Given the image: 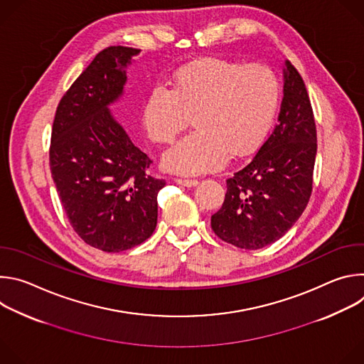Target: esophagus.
<instances>
[{
	"instance_id": "esophagus-1",
	"label": "esophagus",
	"mask_w": 364,
	"mask_h": 364,
	"mask_svg": "<svg viewBox=\"0 0 364 364\" xmlns=\"http://www.w3.org/2000/svg\"><path fill=\"white\" fill-rule=\"evenodd\" d=\"M176 183L184 187H194L198 184L197 180H190V178H176Z\"/></svg>"
}]
</instances>
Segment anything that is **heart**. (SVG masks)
<instances>
[{
	"instance_id": "1",
	"label": "heart",
	"mask_w": 364,
	"mask_h": 364,
	"mask_svg": "<svg viewBox=\"0 0 364 364\" xmlns=\"http://www.w3.org/2000/svg\"><path fill=\"white\" fill-rule=\"evenodd\" d=\"M281 80L267 65H243L205 58L181 66L173 89L159 85L146 97L144 125L149 138L167 144L190 124L196 131L164 157L181 174L213 171L228 154L245 155L268 135L281 102Z\"/></svg>"
}]
</instances>
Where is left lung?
<instances>
[{
	"mask_svg": "<svg viewBox=\"0 0 364 364\" xmlns=\"http://www.w3.org/2000/svg\"><path fill=\"white\" fill-rule=\"evenodd\" d=\"M317 129L305 83L287 60L278 124L243 168L226 180L213 232L240 249H261L299 219L313 191Z\"/></svg>",
	"mask_w": 364,
	"mask_h": 364,
	"instance_id": "1",
	"label": "left lung"
}]
</instances>
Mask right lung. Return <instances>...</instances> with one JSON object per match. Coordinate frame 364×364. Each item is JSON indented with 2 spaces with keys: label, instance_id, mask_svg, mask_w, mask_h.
Listing matches in <instances>:
<instances>
[{
  "label": "right lung",
  "instance_id": "1",
  "mask_svg": "<svg viewBox=\"0 0 364 364\" xmlns=\"http://www.w3.org/2000/svg\"><path fill=\"white\" fill-rule=\"evenodd\" d=\"M138 53L124 46L99 51L60 99L51 129L50 170L66 216L85 243L103 252L131 249L152 235L166 186L148 174L151 159L109 111Z\"/></svg>",
  "mask_w": 364,
  "mask_h": 364
}]
</instances>
